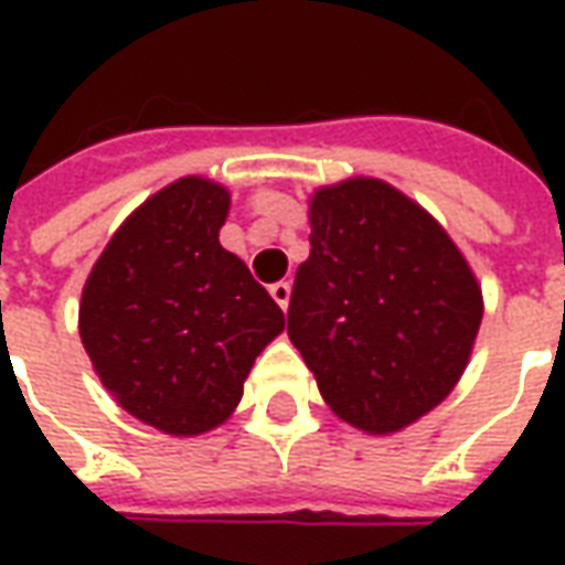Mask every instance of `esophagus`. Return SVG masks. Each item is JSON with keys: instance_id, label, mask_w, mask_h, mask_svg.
I'll list each match as a JSON object with an SVG mask.
<instances>
[{"instance_id": "esophagus-1", "label": "esophagus", "mask_w": 565, "mask_h": 565, "mask_svg": "<svg viewBox=\"0 0 565 565\" xmlns=\"http://www.w3.org/2000/svg\"><path fill=\"white\" fill-rule=\"evenodd\" d=\"M269 294H271V299H275V302H278V306H281V308L290 306V284H287V281L271 284Z\"/></svg>"}]
</instances>
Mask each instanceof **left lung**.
<instances>
[{
    "label": "left lung",
    "instance_id": "left-lung-1",
    "mask_svg": "<svg viewBox=\"0 0 565 565\" xmlns=\"http://www.w3.org/2000/svg\"><path fill=\"white\" fill-rule=\"evenodd\" d=\"M287 335L335 415L399 433L460 381L484 302L469 263L417 202L379 178L320 186Z\"/></svg>",
    "mask_w": 565,
    "mask_h": 565
}]
</instances>
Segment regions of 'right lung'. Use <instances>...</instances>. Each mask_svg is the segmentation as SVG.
<instances>
[{
  "label": "right lung",
  "instance_id": "obj_1",
  "mask_svg": "<svg viewBox=\"0 0 565 565\" xmlns=\"http://www.w3.org/2000/svg\"><path fill=\"white\" fill-rule=\"evenodd\" d=\"M226 186L181 178L129 214L81 294V342L120 408L169 436L209 433L242 399L284 311L221 245Z\"/></svg>",
  "mask_w": 565,
  "mask_h": 565
}]
</instances>
